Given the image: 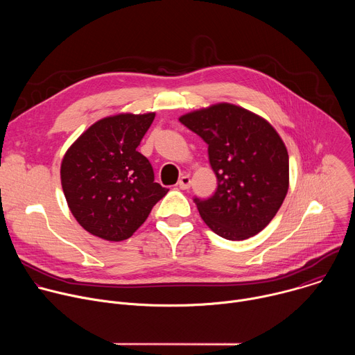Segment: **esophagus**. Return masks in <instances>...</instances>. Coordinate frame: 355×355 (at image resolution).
<instances>
[{"mask_svg": "<svg viewBox=\"0 0 355 355\" xmlns=\"http://www.w3.org/2000/svg\"><path fill=\"white\" fill-rule=\"evenodd\" d=\"M178 187H180L181 189H188V188L191 187V178H189V175H182V177L180 178V181H178Z\"/></svg>", "mask_w": 355, "mask_h": 355, "instance_id": "esophagus-1", "label": "esophagus"}]
</instances>
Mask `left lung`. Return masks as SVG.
<instances>
[{
  "mask_svg": "<svg viewBox=\"0 0 355 355\" xmlns=\"http://www.w3.org/2000/svg\"><path fill=\"white\" fill-rule=\"evenodd\" d=\"M205 140L218 189L195 204L212 232L227 240L260 233L277 215L289 188L285 143L263 116L219 103L180 116Z\"/></svg>",
  "mask_w": 355,
  "mask_h": 355,
  "instance_id": "obj_1",
  "label": "left lung"
}]
</instances>
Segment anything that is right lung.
Returning <instances> with one entry per match:
<instances>
[{
	"label": "right lung",
	"mask_w": 355,
	"mask_h": 355,
	"mask_svg": "<svg viewBox=\"0 0 355 355\" xmlns=\"http://www.w3.org/2000/svg\"><path fill=\"white\" fill-rule=\"evenodd\" d=\"M156 114H116L92 123L60 166L67 205L83 229L108 241L129 239L168 192L137 146Z\"/></svg>",
	"instance_id": "1"
}]
</instances>
